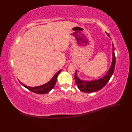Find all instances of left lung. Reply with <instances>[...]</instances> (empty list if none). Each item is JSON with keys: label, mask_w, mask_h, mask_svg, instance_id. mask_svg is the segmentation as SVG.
<instances>
[{"label": "left lung", "mask_w": 132, "mask_h": 132, "mask_svg": "<svg viewBox=\"0 0 132 132\" xmlns=\"http://www.w3.org/2000/svg\"><path fill=\"white\" fill-rule=\"evenodd\" d=\"M108 36L109 35L107 34ZM113 46V53H112V62L109 70L108 71L106 75L102 78L95 80L92 81H84L80 79L77 75V71L76 70L74 76L75 83L77 84L78 88L80 90L84 92V93H93V92L102 89L104 87L106 84L109 82L110 78L112 75L116 64V57L114 54V45L112 43Z\"/></svg>", "instance_id": "left-lung-1"}]
</instances>
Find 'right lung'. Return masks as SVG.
Masks as SVG:
<instances>
[{
  "instance_id": "1",
  "label": "right lung",
  "mask_w": 132,
  "mask_h": 132,
  "mask_svg": "<svg viewBox=\"0 0 132 132\" xmlns=\"http://www.w3.org/2000/svg\"><path fill=\"white\" fill-rule=\"evenodd\" d=\"M62 69H61L59 70L57 73H56L54 77L52 78V79L50 81L48 82L47 83L45 84L41 85V86H36V87H29L27 86L26 85L23 84L22 82H20L21 84L26 87V89L28 90H29L30 91L34 92V93L36 94H45L47 93L50 92L54 86H55V83H56L57 81V78L58 77V75L59 74V73L61 72V71Z\"/></svg>"
}]
</instances>
